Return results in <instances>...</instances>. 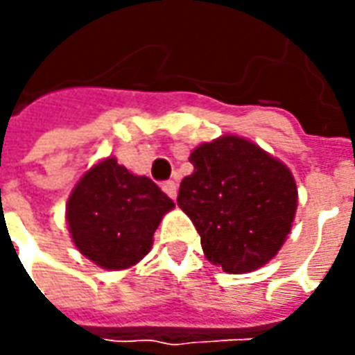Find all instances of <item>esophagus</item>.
Returning a JSON list of instances; mask_svg holds the SVG:
<instances>
[{
    "label": "esophagus",
    "instance_id": "34e87169",
    "mask_svg": "<svg viewBox=\"0 0 355 355\" xmlns=\"http://www.w3.org/2000/svg\"><path fill=\"white\" fill-rule=\"evenodd\" d=\"M162 188H163V192L167 193L171 200H175V198H177L178 186H177V182H175V180H167V182H163Z\"/></svg>",
    "mask_w": 355,
    "mask_h": 355
}]
</instances>
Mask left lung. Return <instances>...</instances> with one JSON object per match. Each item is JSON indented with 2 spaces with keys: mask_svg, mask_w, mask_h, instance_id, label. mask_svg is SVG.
<instances>
[{
  "mask_svg": "<svg viewBox=\"0 0 355 355\" xmlns=\"http://www.w3.org/2000/svg\"><path fill=\"white\" fill-rule=\"evenodd\" d=\"M177 203L192 218L209 262L228 274L264 266L297 211L291 171L253 142L226 135L192 152Z\"/></svg>",
  "mask_w": 355,
  "mask_h": 355,
  "instance_id": "left-lung-1",
  "label": "left lung"
}]
</instances>
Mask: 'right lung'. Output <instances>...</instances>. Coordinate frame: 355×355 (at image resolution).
<instances>
[{
  "mask_svg": "<svg viewBox=\"0 0 355 355\" xmlns=\"http://www.w3.org/2000/svg\"><path fill=\"white\" fill-rule=\"evenodd\" d=\"M173 207L155 182L108 157L76 184L66 220L81 254L106 270H123L146 257L157 224Z\"/></svg>",
  "mask_w": 355,
  "mask_h": 355,
  "instance_id": "1",
  "label": "right lung"
}]
</instances>
